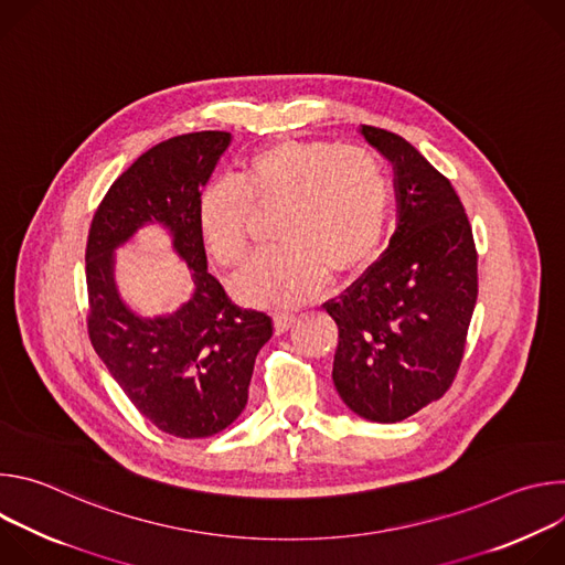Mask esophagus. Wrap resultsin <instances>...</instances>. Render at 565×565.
<instances>
[{"label":"esophagus","instance_id":"34e87169","mask_svg":"<svg viewBox=\"0 0 565 565\" xmlns=\"http://www.w3.org/2000/svg\"><path fill=\"white\" fill-rule=\"evenodd\" d=\"M273 319H275V331L277 333H286L295 324L297 317L292 312H275Z\"/></svg>","mask_w":565,"mask_h":565}]
</instances>
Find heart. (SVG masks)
Wrapping results in <instances>:
<instances>
[{
	"mask_svg": "<svg viewBox=\"0 0 565 565\" xmlns=\"http://www.w3.org/2000/svg\"><path fill=\"white\" fill-rule=\"evenodd\" d=\"M388 199V179L371 151L288 138L259 149L238 181H210L196 201V225L207 253L236 266L248 253L253 203H284V246L255 255L234 290L250 303L299 306L329 286L331 268L351 273L375 255Z\"/></svg>",
	"mask_w": 565,
	"mask_h": 565,
	"instance_id": "b5f03b06",
	"label": "heart"
}]
</instances>
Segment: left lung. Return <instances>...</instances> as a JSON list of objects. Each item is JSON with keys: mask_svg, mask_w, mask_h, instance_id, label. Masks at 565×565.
I'll use <instances>...</instances> for the list:
<instances>
[{"mask_svg": "<svg viewBox=\"0 0 565 565\" xmlns=\"http://www.w3.org/2000/svg\"><path fill=\"white\" fill-rule=\"evenodd\" d=\"M360 134L393 166L397 225L382 257L324 303L340 340L333 382L344 405L373 423H399L451 386L478 297V255L465 207L402 136Z\"/></svg>", "mask_w": 565, "mask_h": 565, "instance_id": "1", "label": "left lung"}]
</instances>
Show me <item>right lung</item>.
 I'll list each match as a JSON object with an SVG mask.
<instances>
[{
    "mask_svg": "<svg viewBox=\"0 0 565 565\" xmlns=\"http://www.w3.org/2000/svg\"><path fill=\"white\" fill-rule=\"evenodd\" d=\"M227 131H194L147 149L98 205L87 241L89 340L131 405L160 431L207 438L246 409L259 349L273 319L236 306L207 273L196 201L227 149ZM173 236L195 295L170 316L140 318L120 299L113 253L145 224Z\"/></svg>",
    "mask_w": 565,
    "mask_h": 565,
    "instance_id": "1",
    "label": "right lung"
}]
</instances>
